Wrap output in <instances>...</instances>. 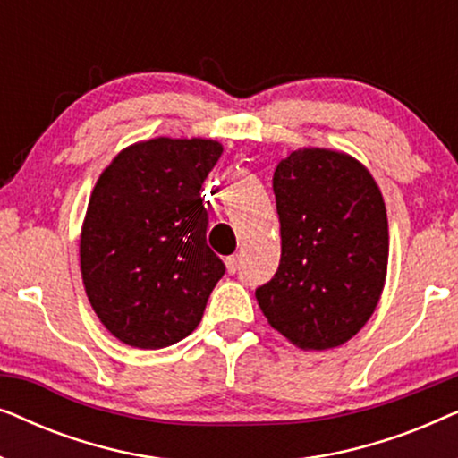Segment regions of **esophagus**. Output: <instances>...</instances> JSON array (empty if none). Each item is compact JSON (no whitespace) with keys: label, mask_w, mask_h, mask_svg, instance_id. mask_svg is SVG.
I'll use <instances>...</instances> for the list:
<instances>
[{"label":"esophagus","mask_w":458,"mask_h":458,"mask_svg":"<svg viewBox=\"0 0 458 458\" xmlns=\"http://www.w3.org/2000/svg\"><path fill=\"white\" fill-rule=\"evenodd\" d=\"M225 265H227V271H229L231 275H235L237 271H240V256H237V254L229 256V259L225 260Z\"/></svg>","instance_id":"34e87169"}]
</instances>
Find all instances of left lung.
Wrapping results in <instances>:
<instances>
[{"instance_id":"left-lung-1","label":"left lung","mask_w":458,"mask_h":458,"mask_svg":"<svg viewBox=\"0 0 458 458\" xmlns=\"http://www.w3.org/2000/svg\"><path fill=\"white\" fill-rule=\"evenodd\" d=\"M273 191L281 260L256 300L296 346H340L362 329L384 290L390 243L379 187L346 154L296 149L275 168Z\"/></svg>"}]
</instances>
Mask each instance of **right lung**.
Listing matches in <instances>:
<instances>
[{
	"label": "right lung",
	"mask_w": 458,
	"mask_h": 458,
	"mask_svg": "<svg viewBox=\"0 0 458 458\" xmlns=\"http://www.w3.org/2000/svg\"><path fill=\"white\" fill-rule=\"evenodd\" d=\"M212 140L158 137L112 160L81 233L87 298L106 329L156 350L190 335L225 265L206 243L202 183L221 158Z\"/></svg>",
	"instance_id": "1"
}]
</instances>
